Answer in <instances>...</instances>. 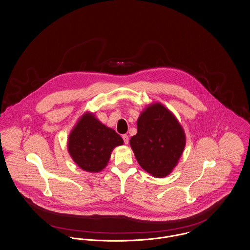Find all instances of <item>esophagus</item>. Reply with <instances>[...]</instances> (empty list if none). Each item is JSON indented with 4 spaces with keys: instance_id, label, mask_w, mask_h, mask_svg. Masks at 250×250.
Returning a JSON list of instances; mask_svg holds the SVG:
<instances>
[{
    "instance_id": "1",
    "label": "esophagus",
    "mask_w": 250,
    "mask_h": 250,
    "mask_svg": "<svg viewBox=\"0 0 250 250\" xmlns=\"http://www.w3.org/2000/svg\"><path fill=\"white\" fill-rule=\"evenodd\" d=\"M122 138H123L124 144H125V145H128V143H129V137H128L127 135H123V136H122Z\"/></svg>"
}]
</instances>
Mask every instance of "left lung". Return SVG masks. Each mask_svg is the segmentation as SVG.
Returning a JSON list of instances; mask_svg holds the SVG:
<instances>
[{
	"mask_svg": "<svg viewBox=\"0 0 250 250\" xmlns=\"http://www.w3.org/2000/svg\"><path fill=\"white\" fill-rule=\"evenodd\" d=\"M130 146L140 166L155 177H165L176 166L185 146V134L162 104L148 105L137 122Z\"/></svg>",
	"mask_w": 250,
	"mask_h": 250,
	"instance_id": "8db88e82",
	"label": "left lung"
}]
</instances>
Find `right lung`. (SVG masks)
I'll return each instance as SVG.
<instances>
[{
    "label": "right lung",
    "instance_id": "1",
    "mask_svg": "<svg viewBox=\"0 0 250 250\" xmlns=\"http://www.w3.org/2000/svg\"><path fill=\"white\" fill-rule=\"evenodd\" d=\"M122 145V138L113 129L101 123L94 114L86 112L69 136L68 150L80 167L98 172L107 165L113 148Z\"/></svg>",
    "mask_w": 250,
    "mask_h": 250
}]
</instances>
